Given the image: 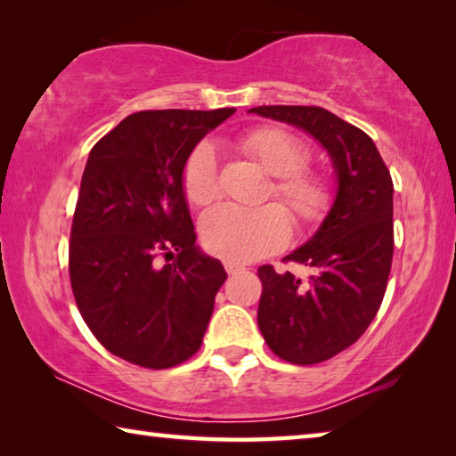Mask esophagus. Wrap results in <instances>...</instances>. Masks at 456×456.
I'll return each mask as SVG.
<instances>
[{"instance_id": "1", "label": "esophagus", "mask_w": 456, "mask_h": 456, "mask_svg": "<svg viewBox=\"0 0 456 456\" xmlns=\"http://www.w3.org/2000/svg\"><path fill=\"white\" fill-rule=\"evenodd\" d=\"M225 269H227V273H229V275H235V273H239V272H243L245 265H239V264H229V261H227V264H225Z\"/></svg>"}]
</instances>
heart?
Wrapping results in <instances>:
<instances>
[{"mask_svg":"<svg viewBox=\"0 0 456 456\" xmlns=\"http://www.w3.org/2000/svg\"><path fill=\"white\" fill-rule=\"evenodd\" d=\"M237 146L273 176L267 199L280 200L297 229H312L328 217L334 189L326 175L307 167L312 152L296 134L280 126H261L239 138ZM181 187L192 207H209L217 199L219 173L211 144L200 142L191 151L183 165ZM283 207H217L200 223L205 249L229 264H249L272 256L289 239L291 223Z\"/></svg>","mask_w":456,"mask_h":456,"instance_id":"b5f03b06","label":"heart"}]
</instances>
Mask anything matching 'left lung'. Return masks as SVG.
I'll use <instances>...</instances> for the list:
<instances>
[{
    "label": "left lung",
    "mask_w": 456,
    "mask_h": 456,
    "mask_svg": "<svg viewBox=\"0 0 456 456\" xmlns=\"http://www.w3.org/2000/svg\"><path fill=\"white\" fill-rule=\"evenodd\" d=\"M249 112L289 122L326 146L338 197L318 233L283 261L310 280L261 265V334L275 356L297 366L334 358L364 334L388 285L395 256L392 176L364 130L320 106H257Z\"/></svg>",
    "instance_id": "left-lung-1"
}]
</instances>
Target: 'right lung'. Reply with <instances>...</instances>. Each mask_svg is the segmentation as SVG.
Masks as SVG:
<instances>
[{"label": "right lung", "instance_id": "1", "mask_svg": "<svg viewBox=\"0 0 456 456\" xmlns=\"http://www.w3.org/2000/svg\"><path fill=\"white\" fill-rule=\"evenodd\" d=\"M235 108L142 110L92 146L70 231L76 305L100 344L165 370L195 356L227 280L197 249L183 165Z\"/></svg>", "mask_w": 456, "mask_h": 456}]
</instances>
